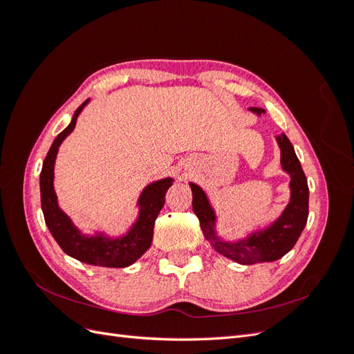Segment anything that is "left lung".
<instances>
[{
    "label": "left lung",
    "instance_id": "obj_1",
    "mask_svg": "<svg viewBox=\"0 0 354 354\" xmlns=\"http://www.w3.org/2000/svg\"><path fill=\"white\" fill-rule=\"evenodd\" d=\"M250 111L259 116L266 113L261 108H250ZM276 142L281 149L282 169L291 177L289 181L291 198L281 216L264 229L254 230L238 241L220 238L216 229V211L211 207L207 194L198 185L189 183L192 195H194L192 205L199 218L203 236L211 242L217 252L239 264L248 266L282 259L286 252L294 248L299 234L306 227L308 217V186L306 174L289 138L282 133L281 136H276Z\"/></svg>",
    "mask_w": 354,
    "mask_h": 354
}]
</instances>
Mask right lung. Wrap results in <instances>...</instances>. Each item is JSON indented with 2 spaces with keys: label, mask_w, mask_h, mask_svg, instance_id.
<instances>
[{
  "label": "right lung",
  "mask_w": 354,
  "mask_h": 354,
  "mask_svg": "<svg viewBox=\"0 0 354 354\" xmlns=\"http://www.w3.org/2000/svg\"><path fill=\"white\" fill-rule=\"evenodd\" d=\"M88 102L90 99L85 100L75 111L71 124L56 137L44 162H42L39 174L41 208L53 238L68 255L91 266L121 269V267H128L136 263L151 248L155 220L164 207L165 194L174 180L171 177L160 178L143 189L137 201V220L122 236L111 238L104 232L85 234L75 226L72 220L59 207L57 195L55 192V162L60 145L73 131L80 113Z\"/></svg>",
  "instance_id": "obj_1"
}]
</instances>
